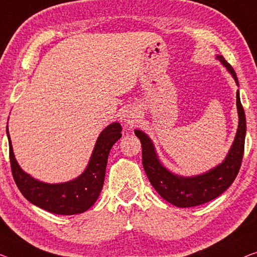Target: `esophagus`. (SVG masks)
<instances>
[{
	"label": "esophagus",
	"instance_id": "obj_1",
	"mask_svg": "<svg viewBox=\"0 0 257 257\" xmlns=\"http://www.w3.org/2000/svg\"><path fill=\"white\" fill-rule=\"evenodd\" d=\"M139 112H137L136 108H128L124 110L123 113V121L125 122V124L130 125V127H133L134 124L137 123V121H139Z\"/></svg>",
	"mask_w": 257,
	"mask_h": 257
}]
</instances>
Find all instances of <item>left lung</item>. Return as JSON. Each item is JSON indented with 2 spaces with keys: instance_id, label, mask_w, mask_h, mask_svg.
Masks as SVG:
<instances>
[{
  "instance_id": "8db88e82",
  "label": "left lung",
  "mask_w": 257,
  "mask_h": 257,
  "mask_svg": "<svg viewBox=\"0 0 257 257\" xmlns=\"http://www.w3.org/2000/svg\"><path fill=\"white\" fill-rule=\"evenodd\" d=\"M216 59L226 68L239 86L238 77L231 64L221 55H216ZM236 109L239 116L238 129L225 159L216 167L194 177H182L167 170L159 160L150 137L142 130H135V135L142 143V162L145 173L153 188L164 200L178 208H191L212 201L232 185L242 162L246 137V115L240 101L239 90L236 91Z\"/></svg>"
}]
</instances>
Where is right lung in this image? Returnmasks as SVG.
Masks as SVG:
<instances>
[{
    "label": "right lung",
    "instance_id": "add662e5",
    "mask_svg": "<svg viewBox=\"0 0 257 257\" xmlns=\"http://www.w3.org/2000/svg\"><path fill=\"white\" fill-rule=\"evenodd\" d=\"M121 132L118 122H113L102 130L95 142L89 164L79 177L67 182L47 183L32 178L18 165L7 125L11 171L18 189L29 202L48 212L66 216L85 212L100 195L109 151L121 139Z\"/></svg>",
    "mask_w": 257,
    "mask_h": 257
}]
</instances>
